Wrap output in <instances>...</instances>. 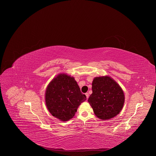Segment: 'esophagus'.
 Returning a JSON list of instances; mask_svg holds the SVG:
<instances>
[{
    "mask_svg": "<svg viewBox=\"0 0 156 156\" xmlns=\"http://www.w3.org/2000/svg\"><path fill=\"white\" fill-rule=\"evenodd\" d=\"M85 95H86V98H87H87H89V94H88L87 93H85Z\"/></svg>",
    "mask_w": 156,
    "mask_h": 156,
    "instance_id": "1",
    "label": "esophagus"
}]
</instances>
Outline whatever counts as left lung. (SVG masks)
<instances>
[{
  "label": "left lung",
  "mask_w": 156,
  "mask_h": 156,
  "mask_svg": "<svg viewBox=\"0 0 156 156\" xmlns=\"http://www.w3.org/2000/svg\"><path fill=\"white\" fill-rule=\"evenodd\" d=\"M92 90L93 93L87 101L96 117L101 120H108L120 112L125 95L121 87L112 78L108 76L94 78Z\"/></svg>",
  "instance_id": "1"
}]
</instances>
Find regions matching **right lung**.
Masks as SVG:
<instances>
[{"mask_svg": "<svg viewBox=\"0 0 156 156\" xmlns=\"http://www.w3.org/2000/svg\"><path fill=\"white\" fill-rule=\"evenodd\" d=\"M45 100L52 116L61 121L72 119L78 106L86 100L73 77L66 74L58 75L48 84Z\"/></svg>", "mask_w": 156, "mask_h": 156, "instance_id": "right-lung-1", "label": "right lung"}]
</instances>
